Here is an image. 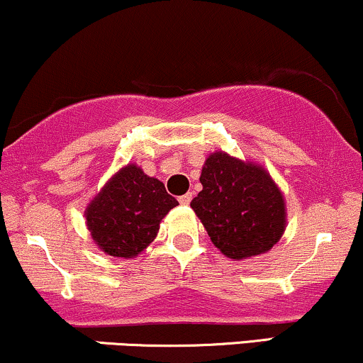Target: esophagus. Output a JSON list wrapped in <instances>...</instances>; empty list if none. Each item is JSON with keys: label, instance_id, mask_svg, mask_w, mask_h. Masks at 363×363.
<instances>
[{"label": "esophagus", "instance_id": "obj_1", "mask_svg": "<svg viewBox=\"0 0 363 363\" xmlns=\"http://www.w3.org/2000/svg\"><path fill=\"white\" fill-rule=\"evenodd\" d=\"M190 200H191V194H190V191H189V194L182 195V197L178 199V202H180L182 206H189V203H190Z\"/></svg>", "mask_w": 363, "mask_h": 363}]
</instances>
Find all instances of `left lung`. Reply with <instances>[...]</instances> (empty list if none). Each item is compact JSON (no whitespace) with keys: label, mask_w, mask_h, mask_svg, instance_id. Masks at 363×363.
Returning <instances> with one entry per match:
<instances>
[{"label":"left lung","mask_w":363,"mask_h":363,"mask_svg":"<svg viewBox=\"0 0 363 363\" xmlns=\"http://www.w3.org/2000/svg\"><path fill=\"white\" fill-rule=\"evenodd\" d=\"M200 183L203 189L190 207L228 258L267 253L282 238L284 195L265 168L216 151L206 160Z\"/></svg>","instance_id":"1"}]
</instances>
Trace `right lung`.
<instances>
[{
    "label": "right lung",
    "instance_id": "obj_1",
    "mask_svg": "<svg viewBox=\"0 0 363 363\" xmlns=\"http://www.w3.org/2000/svg\"><path fill=\"white\" fill-rule=\"evenodd\" d=\"M177 206L163 183L127 164L89 202L84 216L98 248L112 257L134 258L155 241L161 219Z\"/></svg>",
    "mask_w": 363,
    "mask_h": 363
}]
</instances>
